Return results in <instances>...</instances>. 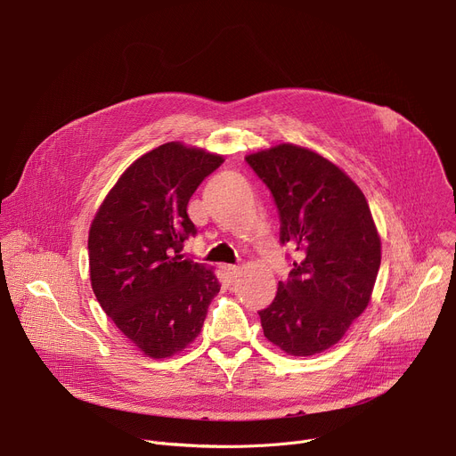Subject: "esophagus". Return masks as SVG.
Instances as JSON below:
<instances>
[{"label":"esophagus","mask_w":456,"mask_h":456,"mask_svg":"<svg viewBox=\"0 0 456 456\" xmlns=\"http://www.w3.org/2000/svg\"><path fill=\"white\" fill-rule=\"evenodd\" d=\"M222 269H224L225 276H227V278H231V280H232V278L238 274V271H240V267H238V265H231V264L222 265Z\"/></svg>","instance_id":"obj_1"}]
</instances>
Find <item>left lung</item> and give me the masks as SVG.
Returning a JSON list of instances; mask_svg holds the SVG:
<instances>
[{
	"instance_id": "left-lung-1",
	"label": "left lung",
	"mask_w": 456,
	"mask_h": 456,
	"mask_svg": "<svg viewBox=\"0 0 456 456\" xmlns=\"http://www.w3.org/2000/svg\"><path fill=\"white\" fill-rule=\"evenodd\" d=\"M276 200L281 243L297 259L269 308L265 338L287 355L338 345L366 310L380 267V236L359 185L332 160L281 142L245 157Z\"/></svg>"
}]
</instances>
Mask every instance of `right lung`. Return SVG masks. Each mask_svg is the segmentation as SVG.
Here are the masks:
<instances>
[{"label": "right lung", "mask_w": 456, "mask_h": 456, "mask_svg": "<svg viewBox=\"0 0 456 456\" xmlns=\"http://www.w3.org/2000/svg\"><path fill=\"white\" fill-rule=\"evenodd\" d=\"M222 162L218 153L166 142L126 167L92 220L94 294L146 357L167 359L185 350L220 292L215 269L183 259L180 248L197 232L187 202Z\"/></svg>", "instance_id": "add662e5"}]
</instances>
